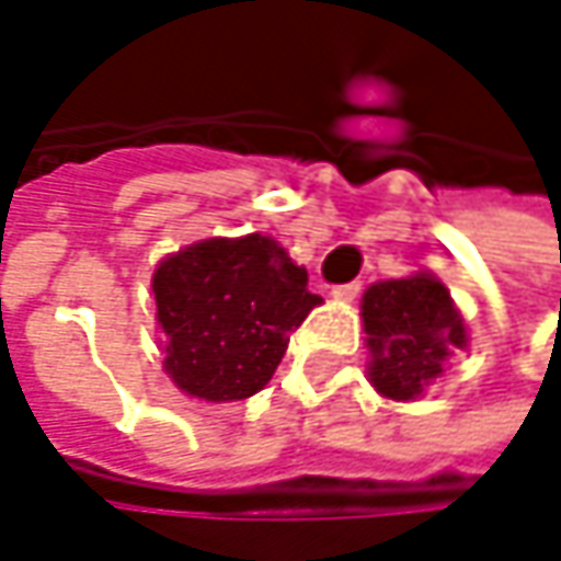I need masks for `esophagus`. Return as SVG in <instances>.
Returning <instances> with one entry per match:
<instances>
[{
  "label": "esophagus",
  "instance_id": "obj_1",
  "mask_svg": "<svg viewBox=\"0 0 561 561\" xmlns=\"http://www.w3.org/2000/svg\"><path fill=\"white\" fill-rule=\"evenodd\" d=\"M331 295H334L337 301H354V298L360 295V282H344V285H334V288H331Z\"/></svg>",
  "mask_w": 561,
  "mask_h": 561
}]
</instances>
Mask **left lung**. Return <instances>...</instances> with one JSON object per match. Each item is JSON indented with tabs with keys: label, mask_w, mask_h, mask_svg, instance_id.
I'll return each mask as SVG.
<instances>
[{
	"label": "left lung",
	"mask_w": 561,
	"mask_h": 561,
	"mask_svg": "<svg viewBox=\"0 0 561 561\" xmlns=\"http://www.w3.org/2000/svg\"><path fill=\"white\" fill-rule=\"evenodd\" d=\"M364 331L370 383L396 402H409L445 374L455 351L468 347L465 318L432 273L374 282L364 291Z\"/></svg>",
	"instance_id": "8db88e82"
}]
</instances>
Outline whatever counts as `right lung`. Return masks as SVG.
Returning <instances> with one entry per match:
<instances>
[{"mask_svg":"<svg viewBox=\"0 0 561 561\" xmlns=\"http://www.w3.org/2000/svg\"><path fill=\"white\" fill-rule=\"evenodd\" d=\"M156 318L165 334V374L207 402L260 392L276 374L288 334L321 295L276 240H201L165 256L152 276Z\"/></svg>","mask_w":561,"mask_h":561,"instance_id":"right-lung-1","label":"right lung"}]
</instances>
